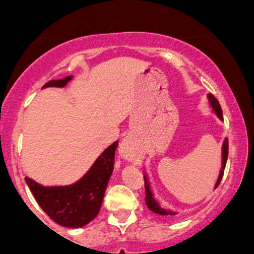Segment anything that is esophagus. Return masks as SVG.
<instances>
[{
    "label": "esophagus",
    "mask_w": 254,
    "mask_h": 254,
    "mask_svg": "<svg viewBox=\"0 0 254 254\" xmlns=\"http://www.w3.org/2000/svg\"><path fill=\"white\" fill-rule=\"evenodd\" d=\"M119 155L123 160L127 162H132L134 165H139L142 158V151L139 146L135 145L131 140L124 139L120 142Z\"/></svg>",
    "instance_id": "34e87169"
}]
</instances>
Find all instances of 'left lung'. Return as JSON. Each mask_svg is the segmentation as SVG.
Listing matches in <instances>:
<instances>
[{
	"label": "left lung",
	"mask_w": 254,
	"mask_h": 254,
	"mask_svg": "<svg viewBox=\"0 0 254 254\" xmlns=\"http://www.w3.org/2000/svg\"><path fill=\"white\" fill-rule=\"evenodd\" d=\"M207 101H209V107L210 109H211V112L216 115L217 119L222 122L224 118H222V111L219 102H217L216 99H215V97L211 96L210 93L207 94ZM227 155H229V142H227V139L225 137L221 146V168H220L219 177H217L216 183H215L214 186V189L217 188V186H219L220 182H221L222 176H224V170H225V166H226ZM143 178H145V194H146L145 200H146V205H147L148 209H150L152 212H155V214L161 215V216H175V215L178 214L177 211H172V210L165 209V207L161 206L160 201L156 199L155 193L152 191V188H151V184H150V179H148V176L145 170H143Z\"/></svg>",
	"instance_id": "8db88e82"
}]
</instances>
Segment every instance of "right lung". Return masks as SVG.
I'll return each mask as SVG.
<instances>
[{
  "mask_svg": "<svg viewBox=\"0 0 254 254\" xmlns=\"http://www.w3.org/2000/svg\"><path fill=\"white\" fill-rule=\"evenodd\" d=\"M73 76L49 81L43 88L65 87ZM118 141L113 142L98 156L87 173L68 186H43L25 177L28 187L40 207L60 226L79 229L98 215L107 186L114 168V153Z\"/></svg>",
  "mask_w": 254,
  "mask_h": 254,
  "instance_id": "obj_1",
  "label": "right lung"
}]
</instances>
